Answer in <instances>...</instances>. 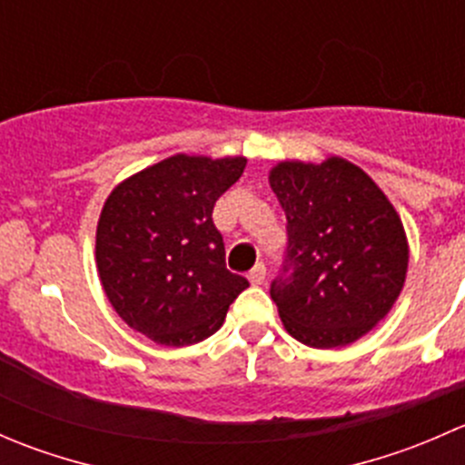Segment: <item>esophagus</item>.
<instances>
[{
  "mask_svg": "<svg viewBox=\"0 0 465 465\" xmlns=\"http://www.w3.org/2000/svg\"><path fill=\"white\" fill-rule=\"evenodd\" d=\"M247 279H250L252 285H262V283H265V265H262V262H256L254 270L250 272V276H247Z\"/></svg>",
  "mask_w": 465,
  "mask_h": 465,
  "instance_id": "34e87169",
  "label": "esophagus"
}]
</instances>
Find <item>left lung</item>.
Listing matches in <instances>:
<instances>
[{
    "label": "left lung",
    "instance_id": "obj_1",
    "mask_svg": "<svg viewBox=\"0 0 465 465\" xmlns=\"http://www.w3.org/2000/svg\"><path fill=\"white\" fill-rule=\"evenodd\" d=\"M288 218V276L272 283L283 328L312 349L353 344L405 285L410 242L382 189L344 157L283 159L270 168Z\"/></svg>",
    "mask_w": 465,
    "mask_h": 465
}]
</instances>
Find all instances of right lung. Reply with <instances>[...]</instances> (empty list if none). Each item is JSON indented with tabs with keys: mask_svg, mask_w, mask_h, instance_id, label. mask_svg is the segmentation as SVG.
Listing matches in <instances>:
<instances>
[{
	"mask_svg": "<svg viewBox=\"0 0 465 465\" xmlns=\"http://www.w3.org/2000/svg\"><path fill=\"white\" fill-rule=\"evenodd\" d=\"M247 157L177 153L112 189L96 224L103 292L133 331L162 346H191L223 326L250 288L224 267L213 204Z\"/></svg>",
	"mask_w": 465,
	"mask_h": 465,
	"instance_id": "add662e5",
	"label": "right lung"
}]
</instances>
